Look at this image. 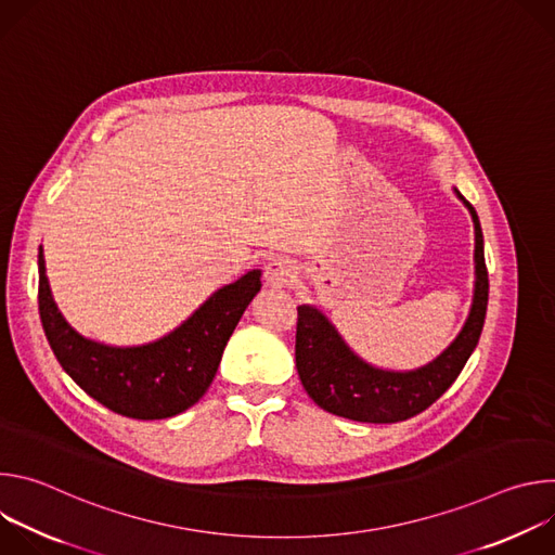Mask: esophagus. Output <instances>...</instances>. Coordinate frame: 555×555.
I'll list each match as a JSON object with an SVG mask.
<instances>
[{
    "mask_svg": "<svg viewBox=\"0 0 555 555\" xmlns=\"http://www.w3.org/2000/svg\"><path fill=\"white\" fill-rule=\"evenodd\" d=\"M296 276V268L287 257H274L266 266V281L272 287H283L289 285Z\"/></svg>",
    "mask_w": 555,
    "mask_h": 555,
    "instance_id": "esophagus-1",
    "label": "esophagus"
}]
</instances>
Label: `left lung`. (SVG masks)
Segmentation results:
<instances>
[{
  "label": "left lung",
  "instance_id": "1",
  "mask_svg": "<svg viewBox=\"0 0 555 555\" xmlns=\"http://www.w3.org/2000/svg\"><path fill=\"white\" fill-rule=\"evenodd\" d=\"M452 191L474 223V296L465 325L433 362L413 371H388L362 360L319 307L300 305L296 369L307 395L323 411L366 424L411 420L441 398L477 349L490 292L483 232L474 206L456 189Z\"/></svg>",
  "mask_w": 555,
  "mask_h": 555
}]
</instances>
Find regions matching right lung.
Wrapping results in <instances>:
<instances>
[{
  "mask_svg": "<svg viewBox=\"0 0 555 555\" xmlns=\"http://www.w3.org/2000/svg\"><path fill=\"white\" fill-rule=\"evenodd\" d=\"M261 289V270L212 292L189 319L146 345L114 347L78 334L54 302L39 246V313L63 371L105 409L131 420L184 413L208 390L225 343Z\"/></svg>",
  "mask_w": 555,
  "mask_h": 555,
  "instance_id": "1",
  "label": "right lung"
}]
</instances>
